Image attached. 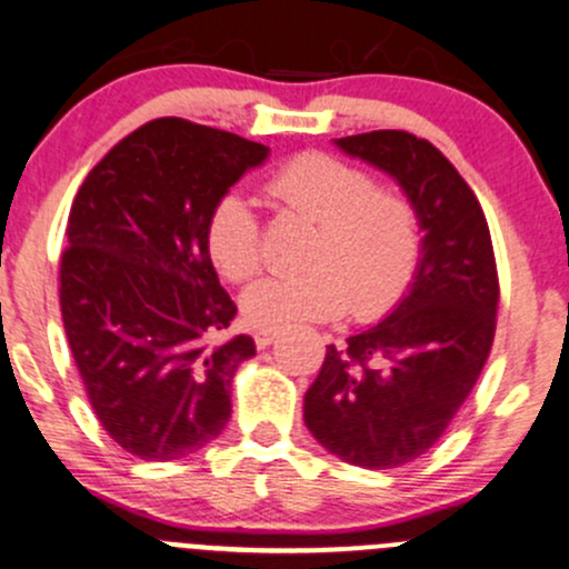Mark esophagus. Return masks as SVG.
I'll return each mask as SVG.
<instances>
[{"mask_svg": "<svg viewBox=\"0 0 569 569\" xmlns=\"http://www.w3.org/2000/svg\"><path fill=\"white\" fill-rule=\"evenodd\" d=\"M278 331L276 329H259L257 335H253V342H257V348L262 350L267 345H272V339H276Z\"/></svg>", "mask_w": 569, "mask_h": 569, "instance_id": "esophagus-1", "label": "esophagus"}]
</instances>
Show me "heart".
Listing matches in <instances>:
<instances>
[{"label": "heart", "mask_w": 569, "mask_h": 569, "mask_svg": "<svg viewBox=\"0 0 569 569\" xmlns=\"http://www.w3.org/2000/svg\"><path fill=\"white\" fill-rule=\"evenodd\" d=\"M267 194L316 230L302 272L259 280L243 293L248 321L278 329L335 318L348 307L369 321L401 299L420 262V213L407 194L329 152L293 154L267 179ZM206 248L230 280H251L262 270V221L243 194L227 192L213 202Z\"/></svg>", "instance_id": "heart-1"}]
</instances>
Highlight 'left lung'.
Instances as JSON below:
<instances>
[{"label": "left lung", "mask_w": 569, "mask_h": 569, "mask_svg": "<svg viewBox=\"0 0 569 569\" xmlns=\"http://www.w3.org/2000/svg\"><path fill=\"white\" fill-rule=\"evenodd\" d=\"M337 143L393 176L426 230L401 305L329 345L305 393V426L321 447L385 471L426 455L471 396L498 326V264L481 202L433 143L407 130Z\"/></svg>", "instance_id": "left-lung-1"}]
</instances>
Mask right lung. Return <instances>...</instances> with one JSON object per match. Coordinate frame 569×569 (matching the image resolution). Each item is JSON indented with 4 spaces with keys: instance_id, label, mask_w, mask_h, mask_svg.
I'll list each match as a JSON object with an SVG mask.
<instances>
[{
    "instance_id": "1",
    "label": "right lung",
    "mask_w": 569,
    "mask_h": 569,
    "mask_svg": "<svg viewBox=\"0 0 569 569\" xmlns=\"http://www.w3.org/2000/svg\"><path fill=\"white\" fill-rule=\"evenodd\" d=\"M270 149L181 117L114 143L84 176L61 253V316L98 422L126 452L168 462L230 420L232 377L257 348L213 345L238 312L206 248V221Z\"/></svg>"
}]
</instances>
